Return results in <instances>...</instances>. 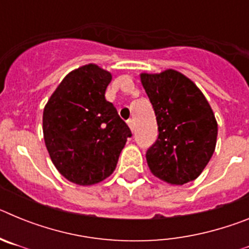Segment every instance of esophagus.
<instances>
[{
	"mask_svg": "<svg viewBox=\"0 0 249 249\" xmlns=\"http://www.w3.org/2000/svg\"><path fill=\"white\" fill-rule=\"evenodd\" d=\"M127 124H128V127L131 128V131H133V128H135V122H133V120L127 121Z\"/></svg>",
	"mask_w": 249,
	"mask_h": 249,
	"instance_id": "esophagus-1",
	"label": "esophagus"
}]
</instances>
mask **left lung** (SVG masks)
<instances>
[{
    "instance_id": "8db88e82",
    "label": "left lung",
    "mask_w": 249,
    "mask_h": 249,
    "mask_svg": "<svg viewBox=\"0 0 249 249\" xmlns=\"http://www.w3.org/2000/svg\"><path fill=\"white\" fill-rule=\"evenodd\" d=\"M140 77L160 132L146 153L149 171L172 186L195 181L217 143L218 124L210 103L192 80L172 68Z\"/></svg>"
}]
</instances>
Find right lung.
<instances>
[{"instance_id": "add662e5", "label": "right lung", "mask_w": 249, "mask_h": 249, "mask_svg": "<svg viewBox=\"0 0 249 249\" xmlns=\"http://www.w3.org/2000/svg\"><path fill=\"white\" fill-rule=\"evenodd\" d=\"M111 72L94 63L71 71L51 94L42 128L51 160L78 186L100 183L113 173L131 131L106 101Z\"/></svg>"}]
</instances>
